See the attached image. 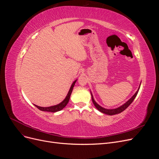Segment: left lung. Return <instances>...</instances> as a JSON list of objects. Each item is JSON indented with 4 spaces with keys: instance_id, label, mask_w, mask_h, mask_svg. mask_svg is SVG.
Instances as JSON below:
<instances>
[{
    "instance_id": "8db88e82",
    "label": "left lung",
    "mask_w": 159,
    "mask_h": 159,
    "mask_svg": "<svg viewBox=\"0 0 159 159\" xmlns=\"http://www.w3.org/2000/svg\"><path fill=\"white\" fill-rule=\"evenodd\" d=\"M141 84V82L140 85H139V87L137 91H136V93H134V94L132 96V97L127 101V102L126 103H125L124 104H123L122 105H121V106H120V107H118L115 108V109H105V108H104V107H102V106H100V105L94 100V98H93V95H92V93H91V91H90L91 95V98H92L93 103V105H95V107L96 108H97V109H98V111H99L100 112H102V113H105V114H106V115H116V114L121 113L122 111H124L125 109H126L129 106L130 104H131V103L133 102V100L134 99V98H136V96H137V93H138V92H139V89H140Z\"/></svg>"
}]
</instances>
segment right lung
Listing matches in <instances>:
<instances>
[{"instance_id":"1","label":"right lung","mask_w":159,"mask_h":159,"mask_svg":"<svg viewBox=\"0 0 159 159\" xmlns=\"http://www.w3.org/2000/svg\"><path fill=\"white\" fill-rule=\"evenodd\" d=\"M76 80H75L73 83H72L71 87L70 88V90L68 91V94H67L66 98L62 101L61 103H60L59 104L57 105H53V106H50V107H40V106H38L36 105H34L35 106L41 111H48V112H52V113H55L57 111H61V109H63L66 105L68 104V103L69 102V100L70 98V95L71 94L72 92V90H73V88L74 87V85L76 82Z\"/></svg>"}]
</instances>
